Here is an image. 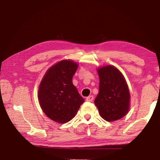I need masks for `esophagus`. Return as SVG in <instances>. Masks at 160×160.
I'll list each match as a JSON object with an SVG mask.
<instances>
[{"mask_svg":"<svg viewBox=\"0 0 160 160\" xmlns=\"http://www.w3.org/2000/svg\"><path fill=\"white\" fill-rule=\"evenodd\" d=\"M94 99V97L92 95H90L88 97H86V101L88 102H92Z\"/></svg>","mask_w":160,"mask_h":160,"instance_id":"1","label":"esophagus"}]
</instances>
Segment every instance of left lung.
Listing matches in <instances>:
<instances>
[{"label": "left lung", "instance_id": "left-lung-1", "mask_svg": "<svg viewBox=\"0 0 160 160\" xmlns=\"http://www.w3.org/2000/svg\"><path fill=\"white\" fill-rule=\"evenodd\" d=\"M99 91L94 100L100 116L107 122L122 119L130 109V94L122 73L116 67L107 65L97 70Z\"/></svg>", "mask_w": 160, "mask_h": 160}]
</instances>
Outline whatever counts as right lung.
Returning a JSON list of instances; mask_svg holds the SVG:
<instances>
[{"mask_svg":"<svg viewBox=\"0 0 160 160\" xmlns=\"http://www.w3.org/2000/svg\"><path fill=\"white\" fill-rule=\"evenodd\" d=\"M76 62L65 59L47 70L38 87V99L42 110L59 123L72 119L85 100L72 83L78 68Z\"/></svg>","mask_w":160,"mask_h":160,"instance_id":"obj_1","label":"right lung"}]
</instances>
